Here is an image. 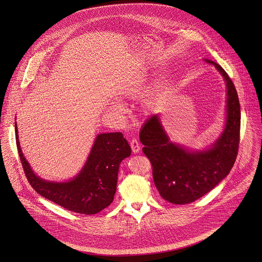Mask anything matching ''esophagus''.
<instances>
[{
    "label": "esophagus",
    "mask_w": 262,
    "mask_h": 262,
    "mask_svg": "<svg viewBox=\"0 0 262 262\" xmlns=\"http://www.w3.org/2000/svg\"><path fill=\"white\" fill-rule=\"evenodd\" d=\"M130 147H132V150L136 154V152H139L140 149H141V145L139 144V142L137 141V139H133L130 141Z\"/></svg>",
    "instance_id": "1"
}]
</instances>
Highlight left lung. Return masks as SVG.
<instances>
[{
	"label": "left lung",
	"mask_w": 262,
	"mask_h": 262,
	"mask_svg": "<svg viewBox=\"0 0 262 262\" xmlns=\"http://www.w3.org/2000/svg\"><path fill=\"white\" fill-rule=\"evenodd\" d=\"M213 64L227 86V120L224 132L209 149L189 151L169 141L158 115L142 127L143 151L152 167V179L163 199L170 203L189 204L201 198L229 174L240 140V104L236 88L226 71Z\"/></svg>",
	"instance_id": "left-lung-1"
}]
</instances>
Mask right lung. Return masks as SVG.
<instances>
[{
    "label": "right lung",
    "mask_w": 262,
    "mask_h": 262,
    "mask_svg": "<svg viewBox=\"0 0 262 262\" xmlns=\"http://www.w3.org/2000/svg\"><path fill=\"white\" fill-rule=\"evenodd\" d=\"M15 129L16 145L24 173L38 194L69 211L85 215L96 214L113 203L119 164L132 151L121 133L98 135L79 174L69 182L51 183L33 173L20 147L17 124Z\"/></svg>",
    "instance_id": "1"
}]
</instances>
